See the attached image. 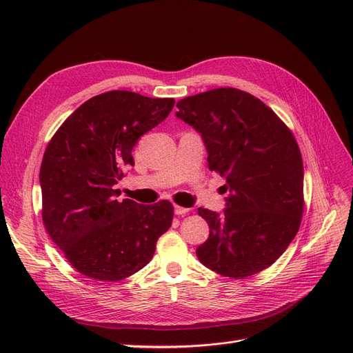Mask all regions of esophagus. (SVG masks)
<instances>
[{
    "label": "esophagus",
    "instance_id": "obj_1",
    "mask_svg": "<svg viewBox=\"0 0 353 353\" xmlns=\"http://www.w3.org/2000/svg\"><path fill=\"white\" fill-rule=\"evenodd\" d=\"M174 212H175V215L183 216V215H187V213L190 212V209L188 208H183V206H175Z\"/></svg>",
    "mask_w": 353,
    "mask_h": 353
}]
</instances>
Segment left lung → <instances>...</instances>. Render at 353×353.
Returning <instances> with one entry per match:
<instances>
[{"mask_svg":"<svg viewBox=\"0 0 353 353\" xmlns=\"http://www.w3.org/2000/svg\"><path fill=\"white\" fill-rule=\"evenodd\" d=\"M175 116L201 135L208 166L227 179L222 213L199 209L209 239L206 268L245 279L271 266L294 239L303 213V162L290 130L268 105L236 88L176 103Z\"/></svg>","mask_w":353,"mask_h":353,"instance_id":"left-lung-1","label":"left lung"}]
</instances>
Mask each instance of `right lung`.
I'll use <instances>...</instances> for the list:
<instances>
[{
    "instance_id": "right-lung-1",
    "label": "right lung",
    "mask_w": 353,
    "mask_h": 353,
    "mask_svg": "<svg viewBox=\"0 0 353 353\" xmlns=\"http://www.w3.org/2000/svg\"><path fill=\"white\" fill-rule=\"evenodd\" d=\"M174 99L109 91L85 101L51 138L42 159V221L51 240L82 275L126 279L152 261L172 225L174 208L116 197L117 181L134 165L140 137L166 119Z\"/></svg>"
}]
</instances>
